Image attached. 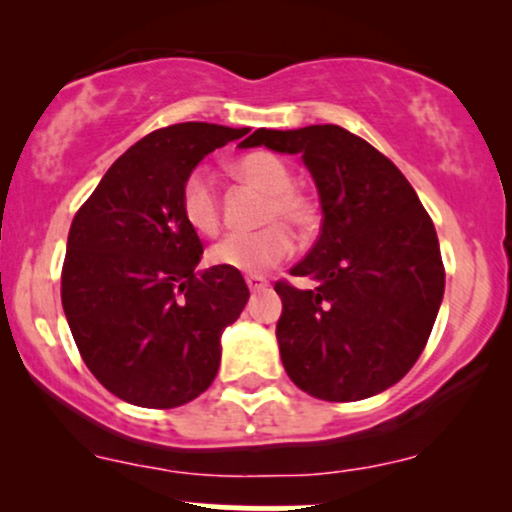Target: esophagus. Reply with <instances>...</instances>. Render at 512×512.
Masks as SVG:
<instances>
[{
    "instance_id": "esophagus-1",
    "label": "esophagus",
    "mask_w": 512,
    "mask_h": 512,
    "mask_svg": "<svg viewBox=\"0 0 512 512\" xmlns=\"http://www.w3.org/2000/svg\"><path fill=\"white\" fill-rule=\"evenodd\" d=\"M245 281H248L250 291H262V289H267V286H269V281L260 274H248V276H245Z\"/></svg>"
}]
</instances>
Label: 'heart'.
I'll use <instances>...</instances> for the list:
<instances>
[{
  "label": "heart",
  "mask_w": 512,
  "mask_h": 512,
  "mask_svg": "<svg viewBox=\"0 0 512 512\" xmlns=\"http://www.w3.org/2000/svg\"><path fill=\"white\" fill-rule=\"evenodd\" d=\"M236 175L267 192L262 223L267 226L252 233H228L211 245L209 262L236 272H267L284 262L293 252V236L286 222L298 231L313 226L315 211L310 199L293 187L291 168L269 151H252L238 158ZM182 219L192 231L214 236L221 226L219 187L207 168H192L180 185Z\"/></svg>",
  "instance_id": "obj_1"
}]
</instances>
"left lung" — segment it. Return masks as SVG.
Listing matches in <instances>:
<instances>
[{
	"label": "left lung",
	"mask_w": 512,
	"mask_h": 512,
	"mask_svg": "<svg viewBox=\"0 0 512 512\" xmlns=\"http://www.w3.org/2000/svg\"><path fill=\"white\" fill-rule=\"evenodd\" d=\"M243 146L301 154L322 207L320 238L276 281L279 354L303 392L356 402L387 390L431 337L445 291L436 228L402 170L339 125L257 129Z\"/></svg>",
	"instance_id": "left-lung-1"
}]
</instances>
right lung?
<instances>
[{"mask_svg":"<svg viewBox=\"0 0 512 512\" xmlns=\"http://www.w3.org/2000/svg\"><path fill=\"white\" fill-rule=\"evenodd\" d=\"M248 132L209 122L156 129L76 211L62 308L88 370L129 404L173 409L214 383L221 332L250 291L236 269L197 272L204 248L182 219L180 185L204 156Z\"/></svg>","mask_w":512,"mask_h":512,"instance_id":"1","label":"right lung"}]
</instances>
